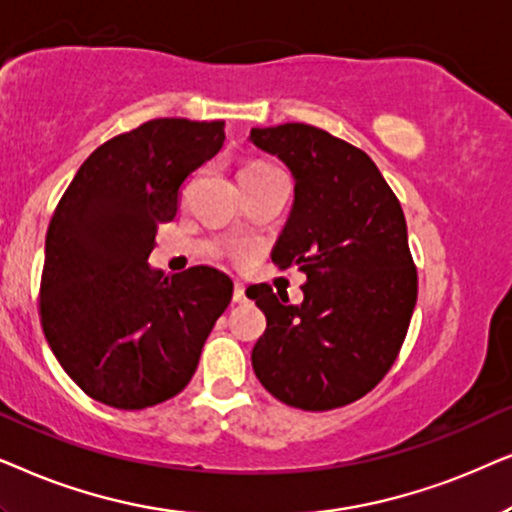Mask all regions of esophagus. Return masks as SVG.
I'll list each match as a JSON object with an SVG mask.
<instances>
[{
  "mask_svg": "<svg viewBox=\"0 0 512 512\" xmlns=\"http://www.w3.org/2000/svg\"><path fill=\"white\" fill-rule=\"evenodd\" d=\"M234 302H236V304L248 302V297H245V288H243L241 283H236V288H234Z\"/></svg>",
  "mask_w": 512,
  "mask_h": 512,
  "instance_id": "esophagus-1",
  "label": "esophagus"
}]
</instances>
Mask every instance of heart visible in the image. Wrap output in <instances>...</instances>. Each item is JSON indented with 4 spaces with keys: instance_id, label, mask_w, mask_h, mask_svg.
<instances>
[{
    "instance_id": "b5f03b06",
    "label": "heart",
    "mask_w": 512,
    "mask_h": 512,
    "mask_svg": "<svg viewBox=\"0 0 512 512\" xmlns=\"http://www.w3.org/2000/svg\"><path fill=\"white\" fill-rule=\"evenodd\" d=\"M262 168H269V163H262V161L248 163V166H245V168L241 170V175H243V173H255V170H262Z\"/></svg>"
}]
</instances>
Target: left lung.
Here are the masks:
<instances>
[{
    "instance_id": "left-lung-1",
    "label": "left lung",
    "mask_w": 512,
    "mask_h": 512,
    "mask_svg": "<svg viewBox=\"0 0 512 512\" xmlns=\"http://www.w3.org/2000/svg\"><path fill=\"white\" fill-rule=\"evenodd\" d=\"M248 140L290 168L295 201L271 260L306 274L302 304L267 283L248 290L267 316L252 370L285 405L335 410L384 379L410 327L417 269L403 208L370 156L323 128H252Z\"/></svg>"
}]
</instances>
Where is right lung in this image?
Wrapping results in <instances>:
<instances>
[{"mask_svg": "<svg viewBox=\"0 0 512 512\" xmlns=\"http://www.w3.org/2000/svg\"><path fill=\"white\" fill-rule=\"evenodd\" d=\"M224 145V121L154 119L100 145L74 175L46 231L39 290L53 356L81 391L145 410L189 384L234 283L213 267H149L156 224Z\"/></svg>", "mask_w": 512, "mask_h": 512, "instance_id": "1", "label": "right lung"}]
</instances>
